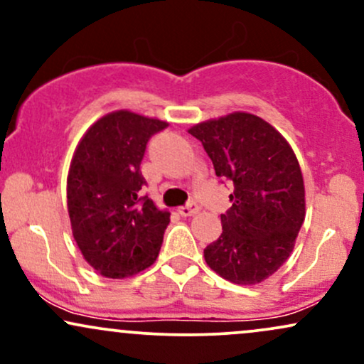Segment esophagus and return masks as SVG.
Here are the masks:
<instances>
[{
	"label": "esophagus",
	"mask_w": 364,
	"mask_h": 364,
	"mask_svg": "<svg viewBox=\"0 0 364 364\" xmlns=\"http://www.w3.org/2000/svg\"><path fill=\"white\" fill-rule=\"evenodd\" d=\"M198 210H200L198 203H196V202H188L186 205H183L181 208H179V214H181L183 217H190V215H195Z\"/></svg>",
	"instance_id": "34e87169"
}]
</instances>
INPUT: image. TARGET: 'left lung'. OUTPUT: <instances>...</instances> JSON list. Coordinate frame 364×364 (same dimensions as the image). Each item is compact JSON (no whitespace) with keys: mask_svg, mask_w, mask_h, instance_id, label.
Returning <instances> with one entry per match:
<instances>
[{"mask_svg":"<svg viewBox=\"0 0 364 364\" xmlns=\"http://www.w3.org/2000/svg\"><path fill=\"white\" fill-rule=\"evenodd\" d=\"M215 174L235 188L223 235L203 250L207 265L235 284H258L289 258L304 220L298 159L272 124L232 112L195 124ZM223 181V183H224Z\"/></svg>","mask_w":364,"mask_h":364,"instance_id":"8db88e82","label":"left lung"}]
</instances>
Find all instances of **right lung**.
<instances>
[{"mask_svg": "<svg viewBox=\"0 0 364 364\" xmlns=\"http://www.w3.org/2000/svg\"><path fill=\"white\" fill-rule=\"evenodd\" d=\"M161 119L116 111L95 121L75 150L66 185L73 237L104 277L123 279L156 262L169 212L149 195L140 164Z\"/></svg>", "mask_w": 364, "mask_h": 364, "instance_id": "right-lung-1", "label": "right lung"}]
</instances>
